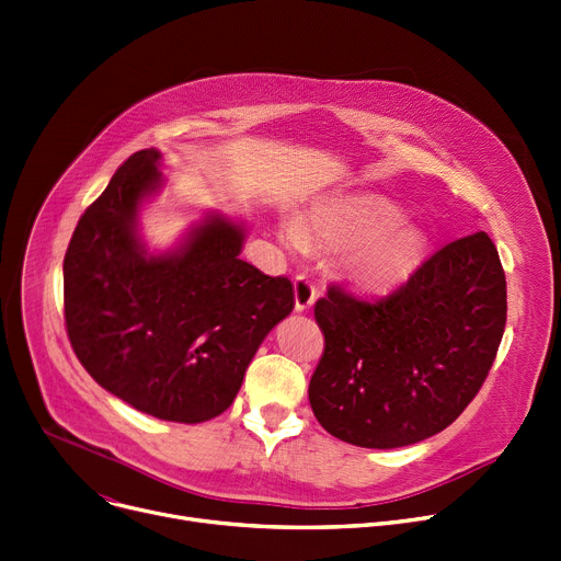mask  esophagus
<instances>
[{
    "label": "esophagus",
    "mask_w": 561,
    "mask_h": 561,
    "mask_svg": "<svg viewBox=\"0 0 561 561\" xmlns=\"http://www.w3.org/2000/svg\"><path fill=\"white\" fill-rule=\"evenodd\" d=\"M293 293H295V309L297 311H307L313 307L318 290L313 286V282L307 275H297L293 279Z\"/></svg>",
    "instance_id": "1"
}]
</instances>
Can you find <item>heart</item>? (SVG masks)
<instances>
[{"mask_svg":"<svg viewBox=\"0 0 561 561\" xmlns=\"http://www.w3.org/2000/svg\"><path fill=\"white\" fill-rule=\"evenodd\" d=\"M401 211L388 201H356L324 211L318 230L335 241H356L347 261L352 275L369 288H394L422 264L426 239L410 222H399ZM302 226L290 220L286 237L302 241Z\"/></svg>","mask_w":561,"mask_h":561,"instance_id":"heart-1","label":"heart"}]
</instances>
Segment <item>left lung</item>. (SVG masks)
I'll use <instances>...</instances> for the list:
<instances>
[{
	"mask_svg": "<svg viewBox=\"0 0 561 561\" xmlns=\"http://www.w3.org/2000/svg\"><path fill=\"white\" fill-rule=\"evenodd\" d=\"M505 320V273L484 232L446 243L381 300L331 284L316 302L324 335L309 383L316 420L365 449L444 431L488 379Z\"/></svg>",
	"mask_w": 561,
	"mask_h": 561,
	"instance_id": "1",
	"label": "left lung"
}]
</instances>
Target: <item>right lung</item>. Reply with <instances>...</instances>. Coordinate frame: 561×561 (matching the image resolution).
<instances>
[{"mask_svg": "<svg viewBox=\"0 0 561 561\" xmlns=\"http://www.w3.org/2000/svg\"><path fill=\"white\" fill-rule=\"evenodd\" d=\"M158 160L156 148L130 156L81 216L62 264L65 327L101 388L201 424L234 401L261 341L293 311V284L239 259L245 230L220 214L178 250L148 254L137 211L160 190Z\"/></svg>", "mask_w": 561, "mask_h": 561, "instance_id": "1", "label": "right lung"}]
</instances>
